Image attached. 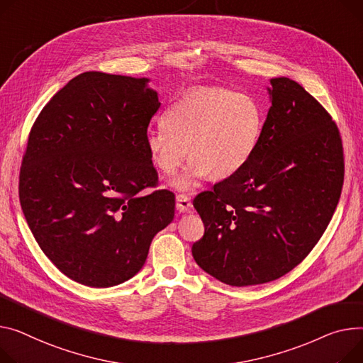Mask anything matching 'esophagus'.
<instances>
[{"mask_svg": "<svg viewBox=\"0 0 363 363\" xmlns=\"http://www.w3.org/2000/svg\"><path fill=\"white\" fill-rule=\"evenodd\" d=\"M191 208H192V203H191L189 197L185 194H178L177 196V210L179 213H185V211H189Z\"/></svg>", "mask_w": 363, "mask_h": 363, "instance_id": "1", "label": "esophagus"}]
</instances>
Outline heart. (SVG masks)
Masks as SVG:
<instances>
[{
    "mask_svg": "<svg viewBox=\"0 0 363 363\" xmlns=\"http://www.w3.org/2000/svg\"><path fill=\"white\" fill-rule=\"evenodd\" d=\"M162 124L146 134L153 164L174 174L185 159V172L172 185L194 188L207 175L223 179L240 171L252 157L261 137L262 113L254 98L222 87L189 91L166 109Z\"/></svg>",
    "mask_w": 363,
    "mask_h": 363,
    "instance_id": "obj_1",
    "label": "heart"
}]
</instances>
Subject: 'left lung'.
Wrapping results in <instances>:
<instances>
[{
	"label": "left lung",
	"mask_w": 363,
	"mask_h": 363,
	"mask_svg": "<svg viewBox=\"0 0 363 363\" xmlns=\"http://www.w3.org/2000/svg\"><path fill=\"white\" fill-rule=\"evenodd\" d=\"M250 162L194 199L204 235L200 267L226 284L276 280L312 251L339 203L345 179L340 131L299 83L277 77Z\"/></svg>",
	"instance_id": "obj_1"
}]
</instances>
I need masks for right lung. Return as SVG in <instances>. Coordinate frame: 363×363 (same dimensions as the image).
<instances>
[{
    "label": "right lung",
    "instance_id": "1",
    "mask_svg": "<svg viewBox=\"0 0 363 363\" xmlns=\"http://www.w3.org/2000/svg\"><path fill=\"white\" fill-rule=\"evenodd\" d=\"M149 79L87 71L45 105L24 152L18 197L43 254L67 277L111 287L135 276L175 196L157 185L146 147L160 108Z\"/></svg>",
    "mask_w": 363,
    "mask_h": 363
}]
</instances>
